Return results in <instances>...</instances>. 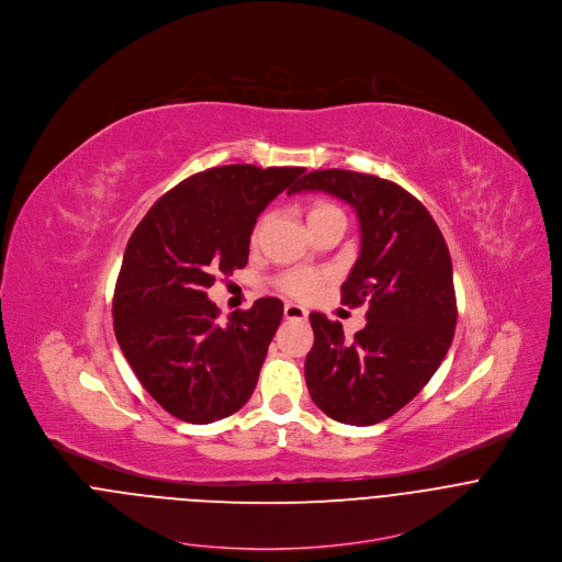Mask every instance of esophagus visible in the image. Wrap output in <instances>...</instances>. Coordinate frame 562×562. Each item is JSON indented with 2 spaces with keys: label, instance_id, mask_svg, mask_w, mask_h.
<instances>
[{
  "label": "esophagus",
  "instance_id": "esophagus-1",
  "mask_svg": "<svg viewBox=\"0 0 562 562\" xmlns=\"http://www.w3.org/2000/svg\"><path fill=\"white\" fill-rule=\"evenodd\" d=\"M283 314H285V318H288V321H307V310H305V307H301V305H294V303H285Z\"/></svg>",
  "mask_w": 562,
  "mask_h": 562
}]
</instances>
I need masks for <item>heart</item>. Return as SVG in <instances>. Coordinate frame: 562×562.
Wrapping results in <instances>:
<instances>
[{
    "label": "heart",
    "mask_w": 562,
    "mask_h": 562,
    "mask_svg": "<svg viewBox=\"0 0 562 562\" xmlns=\"http://www.w3.org/2000/svg\"><path fill=\"white\" fill-rule=\"evenodd\" d=\"M344 218V212L330 203V201H314L307 210V221H310V227H316L322 223H328V221H339ZM266 225V216H261L250 234V240H259L261 236V229ZM321 272H314V270H305V268H296V270H288L279 277V288L290 294V296H296V299H305V296H312L322 283Z\"/></svg>",
    "instance_id": "1"
}]
</instances>
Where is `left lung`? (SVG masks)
<instances>
[{
    "mask_svg": "<svg viewBox=\"0 0 562 562\" xmlns=\"http://www.w3.org/2000/svg\"><path fill=\"white\" fill-rule=\"evenodd\" d=\"M303 190L328 192L355 207L361 250L341 283V303L368 305V324L352 339L339 322L310 314L307 390L341 424H379L422 392L452 344L450 250L428 210L394 181L328 168L307 172L290 194Z\"/></svg>",
    "mask_w": 562,
    "mask_h": 562,
    "instance_id": "left-lung-1",
    "label": "left lung"
}]
</instances>
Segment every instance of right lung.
Here are the masks:
<instances>
[{
  "label": "right lung",
  "instance_id": "1",
  "mask_svg": "<svg viewBox=\"0 0 562 562\" xmlns=\"http://www.w3.org/2000/svg\"><path fill=\"white\" fill-rule=\"evenodd\" d=\"M303 172L207 168L160 196L127 241L112 301L114 333L143 387L177 419L210 424L250 398L283 303L266 296L221 324L207 288L246 266L257 216Z\"/></svg>",
  "mask_w": 562,
  "mask_h": 562
}]
</instances>
